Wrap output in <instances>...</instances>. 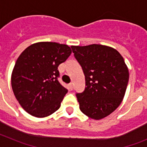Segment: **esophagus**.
<instances>
[{"mask_svg": "<svg viewBox=\"0 0 147 147\" xmlns=\"http://www.w3.org/2000/svg\"><path fill=\"white\" fill-rule=\"evenodd\" d=\"M68 88H69L70 90H72L73 88H74V85H73V83H71V84H69V85H68Z\"/></svg>", "mask_w": 147, "mask_h": 147, "instance_id": "esophagus-1", "label": "esophagus"}]
</instances>
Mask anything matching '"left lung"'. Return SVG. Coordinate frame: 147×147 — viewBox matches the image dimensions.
<instances>
[{
  "instance_id": "obj_1",
  "label": "left lung",
  "mask_w": 147,
  "mask_h": 147,
  "mask_svg": "<svg viewBox=\"0 0 147 147\" xmlns=\"http://www.w3.org/2000/svg\"><path fill=\"white\" fill-rule=\"evenodd\" d=\"M85 76V89L76 93L80 109L90 119L99 120L121 103L129 81V71L117 50L92 44L71 46Z\"/></svg>"
}]
</instances>
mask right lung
Returning a JSON list of instances; mask_svg holds the SVG:
<instances>
[{
    "instance_id": "add662e5",
    "label": "right lung",
    "mask_w": 147,
    "mask_h": 147,
    "mask_svg": "<svg viewBox=\"0 0 147 147\" xmlns=\"http://www.w3.org/2000/svg\"><path fill=\"white\" fill-rule=\"evenodd\" d=\"M71 54L67 45L40 42L29 45L19 56L11 73V88L30 115L44 118L60 107L67 90L58 82L57 68Z\"/></svg>"
}]
</instances>
